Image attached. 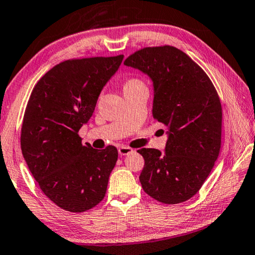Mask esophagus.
Listing matches in <instances>:
<instances>
[{
	"label": "esophagus",
	"instance_id": "esophagus-1",
	"mask_svg": "<svg viewBox=\"0 0 255 255\" xmlns=\"http://www.w3.org/2000/svg\"><path fill=\"white\" fill-rule=\"evenodd\" d=\"M133 152V149L130 148V146H120L119 148V153L120 155H127V154H130Z\"/></svg>",
	"mask_w": 255,
	"mask_h": 255
}]
</instances>
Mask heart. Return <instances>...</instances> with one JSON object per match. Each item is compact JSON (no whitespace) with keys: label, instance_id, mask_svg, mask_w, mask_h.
<instances>
[{"label":"heart","instance_id":"heart-1","mask_svg":"<svg viewBox=\"0 0 255 255\" xmlns=\"http://www.w3.org/2000/svg\"><path fill=\"white\" fill-rule=\"evenodd\" d=\"M141 85H144V84L139 78H128L127 82L124 83V88H132V87L141 86Z\"/></svg>","mask_w":255,"mask_h":255}]
</instances>
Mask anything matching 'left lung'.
<instances>
[{"label": "left lung", "mask_w": 255, "mask_h": 255, "mask_svg": "<svg viewBox=\"0 0 255 255\" xmlns=\"http://www.w3.org/2000/svg\"><path fill=\"white\" fill-rule=\"evenodd\" d=\"M124 65L152 79L153 119L169 128L166 153L137 150L144 159L142 188L162 204L184 203L202 188L220 154V96L202 67L176 47L142 48Z\"/></svg>", "instance_id": "left-lung-1"}]
</instances>
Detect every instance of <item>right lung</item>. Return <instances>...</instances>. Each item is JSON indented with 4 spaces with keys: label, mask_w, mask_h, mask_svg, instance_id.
Returning a JSON list of instances; mask_svg holds the SVG:
<instances>
[{
    "label": "right lung",
    "mask_w": 255,
    "mask_h": 255,
    "mask_svg": "<svg viewBox=\"0 0 255 255\" xmlns=\"http://www.w3.org/2000/svg\"><path fill=\"white\" fill-rule=\"evenodd\" d=\"M124 56L68 59L44 74L32 89L21 128V150L40 189L58 207L83 213L105 197L118 161L113 145L82 143L78 134Z\"/></svg>",
    "instance_id": "add662e5"
}]
</instances>
